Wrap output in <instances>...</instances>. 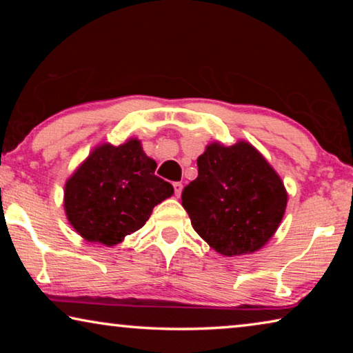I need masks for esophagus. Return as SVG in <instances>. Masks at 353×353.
<instances>
[{
  "mask_svg": "<svg viewBox=\"0 0 353 353\" xmlns=\"http://www.w3.org/2000/svg\"><path fill=\"white\" fill-rule=\"evenodd\" d=\"M172 187H174V193H176V196H181V193H182V188H183L182 182H174V183H172Z\"/></svg>",
  "mask_w": 353,
  "mask_h": 353,
  "instance_id": "obj_1",
  "label": "esophagus"
}]
</instances>
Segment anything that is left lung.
<instances>
[{
	"mask_svg": "<svg viewBox=\"0 0 353 353\" xmlns=\"http://www.w3.org/2000/svg\"><path fill=\"white\" fill-rule=\"evenodd\" d=\"M286 201L282 179L246 141L207 146L198 159V177L182 191L193 229L225 256L265 246L283 218Z\"/></svg>",
	"mask_w": 353,
	"mask_h": 353,
	"instance_id": "left-lung-1",
	"label": "left lung"
}]
</instances>
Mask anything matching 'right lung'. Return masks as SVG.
Segmentation results:
<instances>
[{
	"mask_svg": "<svg viewBox=\"0 0 353 353\" xmlns=\"http://www.w3.org/2000/svg\"><path fill=\"white\" fill-rule=\"evenodd\" d=\"M155 168L139 140L97 148L65 185L70 224L87 241L105 246L141 229L152 208L174 193Z\"/></svg>",
	"mask_w": 353,
	"mask_h": 353,
	"instance_id": "add662e5",
	"label": "right lung"
}]
</instances>
